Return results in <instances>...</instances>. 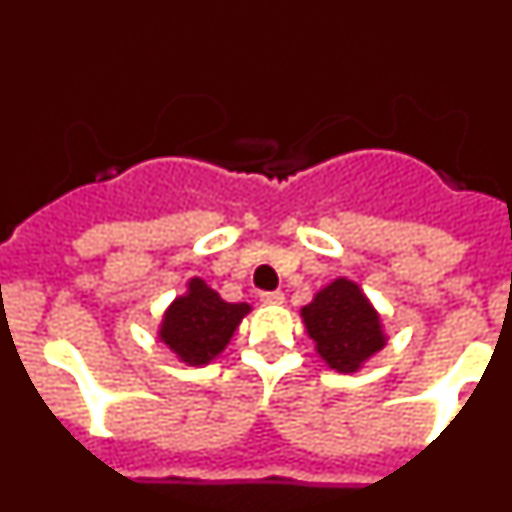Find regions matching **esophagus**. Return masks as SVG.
Returning a JSON list of instances; mask_svg holds the SVG:
<instances>
[{"label": "esophagus", "mask_w": 512, "mask_h": 512, "mask_svg": "<svg viewBox=\"0 0 512 512\" xmlns=\"http://www.w3.org/2000/svg\"><path fill=\"white\" fill-rule=\"evenodd\" d=\"M261 302H264V305H282L284 295L282 292H264V295H261Z\"/></svg>", "instance_id": "34e87169"}]
</instances>
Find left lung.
Returning <instances> with one entry per match:
<instances>
[{
	"label": "left lung",
	"mask_w": 512,
	"mask_h": 512,
	"mask_svg": "<svg viewBox=\"0 0 512 512\" xmlns=\"http://www.w3.org/2000/svg\"><path fill=\"white\" fill-rule=\"evenodd\" d=\"M302 320L325 364L341 374L359 372L387 343L379 312L359 284L346 277L320 289L310 305L302 307Z\"/></svg>",
	"instance_id": "left-lung-1"
}]
</instances>
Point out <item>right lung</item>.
Here are the masks:
<instances>
[{
  "mask_svg": "<svg viewBox=\"0 0 512 512\" xmlns=\"http://www.w3.org/2000/svg\"><path fill=\"white\" fill-rule=\"evenodd\" d=\"M251 307L246 302H225L200 277L189 279L187 295L176 297L164 312L158 338L184 364L205 366L223 354Z\"/></svg>",
  "mask_w": 512,
  "mask_h": 512,
  "instance_id": "right-lung-1",
  "label": "right lung"
}]
</instances>
